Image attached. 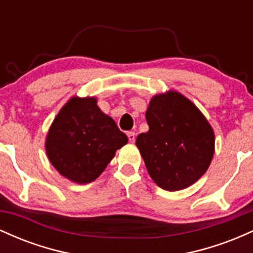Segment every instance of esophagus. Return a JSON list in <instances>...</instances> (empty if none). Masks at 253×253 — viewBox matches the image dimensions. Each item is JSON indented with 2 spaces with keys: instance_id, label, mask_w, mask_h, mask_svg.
Returning a JSON list of instances; mask_svg holds the SVG:
<instances>
[{
  "instance_id": "34e87169",
  "label": "esophagus",
  "mask_w": 253,
  "mask_h": 253,
  "mask_svg": "<svg viewBox=\"0 0 253 253\" xmlns=\"http://www.w3.org/2000/svg\"><path fill=\"white\" fill-rule=\"evenodd\" d=\"M127 136H128L129 143H134V140H135V133L134 132H128L127 133Z\"/></svg>"
}]
</instances>
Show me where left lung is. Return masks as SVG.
<instances>
[{"mask_svg": "<svg viewBox=\"0 0 253 253\" xmlns=\"http://www.w3.org/2000/svg\"><path fill=\"white\" fill-rule=\"evenodd\" d=\"M149 130L135 145L151 178L162 189L190 187L205 175L214 156L215 134L201 110L181 92L169 90L151 98Z\"/></svg>", "mask_w": 253, "mask_h": 253, "instance_id": "left-lung-1", "label": "left lung"}]
</instances>
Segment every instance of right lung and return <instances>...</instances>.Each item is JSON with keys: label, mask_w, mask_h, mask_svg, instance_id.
Here are the masks:
<instances>
[{"label": "right lung", "mask_w": 253, "mask_h": 253, "mask_svg": "<svg viewBox=\"0 0 253 253\" xmlns=\"http://www.w3.org/2000/svg\"><path fill=\"white\" fill-rule=\"evenodd\" d=\"M128 143L94 96H72L58 112L45 140L48 161L65 178L86 184L97 178Z\"/></svg>", "instance_id": "obj_1"}]
</instances>
